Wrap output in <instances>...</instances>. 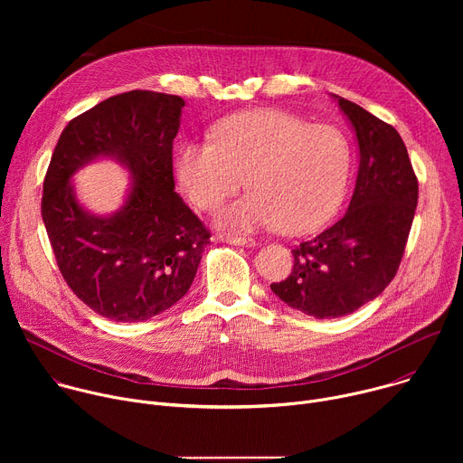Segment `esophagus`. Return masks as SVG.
<instances>
[{
	"mask_svg": "<svg viewBox=\"0 0 463 463\" xmlns=\"http://www.w3.org/2000/svg\"><path fill=\"white\" fill-rule=\"evenodd\" d=\"M218 240H220V241H225V243H231V245H249V247L254 245V240H252V238L236 236V234H218Z\"/></svg>",
	"mask_w": 463,
	"mask_h": 463,
	"instance_id": "obj_1",
	"label": "esophagus"
}]
</instances>
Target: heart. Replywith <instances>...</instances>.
Masks as SVG:
<instances>
[{"label": "heart", "instance_id": "heart-1", "mask_svg": "<svg viewBox=\"0 0 463 463\" xmlns=\"http://www.w3.org/2000/svg\"><path fill=\"white\" fill-rule=\"evenodd\" d=\"M352 172V145L332 124H309L284 109L232 115L213 141H186L175 156L177 181L202 211H216L243 181L250 186L220 223L240 231L280 227L311 232L339 211Z\"/></svg>", "mask_w": 463, "mask_h": 463}]
</instances>
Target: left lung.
<instances>
[{
  "label": "left lung",
  "mask_w": 463,
  "mask_h": 463,
  "mask_svg": "<svg viewBox=\"0 0 463 463\" xmlns=\"http://www.w3.org/2000/svg\"><path fill=\"white\" fill-rule=\"evenodd\" d=\"M355 129L359 172L346 214L295 247L291 275L271 284L289 307L315 318L354 313L393 280L418 205V177L393 126L335 97Z\"/></svg>",
  "instance_id": "1"
}]
</instances>
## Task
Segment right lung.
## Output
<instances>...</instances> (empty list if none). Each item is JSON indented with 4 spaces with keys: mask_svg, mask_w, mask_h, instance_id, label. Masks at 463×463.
Masks as SVG:
<instances>
[{
    "mask_svg": "<svg viewBox=\"0 0 463 463\" xmlns=\"http://www.w3.org/2000/svg\"><path fill=\"white\" fill-rule=\"evenodd\" d=\"M184 100L134 90L70 120L52 152L42 218L71 291L115 322L166 311L190 289L211 232L174 192L172 148ZM97 156H113L135 184L120 212L102 219L76 202L71 175Z\"/></svg>",
    "mask_w": 463,
    "mask_h": 463,
    "instance_id": "1",
    "label": "right lung"
}]
</instances>
